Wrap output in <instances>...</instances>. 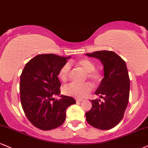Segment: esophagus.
<instances>
[{
    "instance_id": "1",
    "label": "esophagus",
    "mask_w": 148,
    "mask_h": 148,
    "mask_svg": "<svg viewBox=\"0 0 148 148\" xmlns=\"http://www.w3.org/2000/svg\"><path fill=\"white\" fill-rule=\"evenodd\" d=\"M75 101H76V102H77V103H78V102H80V101H83V99H76Z\"/></svg>"
}]
</instances>
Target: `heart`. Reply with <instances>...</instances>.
I'll list each match as a JSON object with an SVG mask.
<instances>
[{"label": "heart", "mask_w": 148, "mask_h": 148, "mask_svg": "<svg viewBox=\"0 0 148 148\" xmlns=\"http://www.w3.org/2000/svg\"><path fill=\"white\" fill-rule=\"evenodd\" d=\"M70 65H74L77 68L81 69L86 73V78L95 83L99 82L102 79V74L100 71L95 69V64L88 58H81L76 61H71L65 64L60 68L58 72V77L62 82L66 81L69 76ZM92 90V86L88 82L77 84L72 82L63 87V92L67 95L74 97L82 98L86 96Z\"/></svg>", "instance_id": "b5f03b06"}]
</instances>
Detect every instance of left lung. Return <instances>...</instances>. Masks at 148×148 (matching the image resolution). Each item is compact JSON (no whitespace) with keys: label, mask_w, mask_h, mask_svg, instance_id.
<instances>
[{"label":"left lung","mask_w":148,"mask_h":148,"mask_svg":"<svg viewBox=\"0 0 148 148\" xmlns=\"http://www.w3.org/2000/svg\"><path fill=\"white\" fill-rule=\"evenodd\" d=\"M89 57L101 60L104 77L95 91L103 99L91 100L92 108L86 112V121L100 130L112 128L124 115L130 95V78L125 61L110 51H98L86 53Z\"/></svg>","instance_id":"8db88e82"}]
</instances>
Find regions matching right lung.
<instances>
[{"label": "right lung", "mask_w": 148, "mask_h": 148, "mask_svg": "<svg viewBox=\"0 0 148 148\" xmlns=\"http://www.w3.org/2000/svg\"><path fill=\"white\" fill-rule=\"evenodd\" d=\"M70 57L54 54L38 55L28 62L21 75L20 92L23 109L27 118L34 126L50 130L64 122L66 110L75 103L71 97L60 94L59 70Z\"/></svg>", "instance_id": "add662e5"}]
</instances>
